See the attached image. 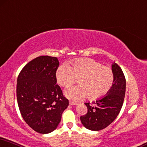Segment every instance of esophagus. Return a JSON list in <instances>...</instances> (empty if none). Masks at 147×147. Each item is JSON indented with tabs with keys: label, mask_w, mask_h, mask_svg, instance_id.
I'll return each instance as SVG.
<instances>
[{
	"label": "esophagus",
	"mask_w": 147,
	"mask_h": 147,
	"mask_svg": "<svg viewBox=\"0 0 147 147\" xmlns=\"http://www.w3.org/2000/svg\"><path fill=\"white\" fill-rule=\"evenodd\" d=\"M69 105H77L78 103H77V102H75L69 101Z\"/></svg>",
	"instance_id": "esophagus-1"
}]
</instances>
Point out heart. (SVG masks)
<instances>
[{"instance_id":"obj_1","label":"heart","mask_w":147,"mask_h":147,"mask_svg":"<svg viewBox=\"0 0 147 147\" xmlns=\"http://www.w3.org/2000/svg\"><path fill=\"white\" fill-rule=\"evenodd\" d=\"M71 63L61 65L56 70L57 82L62 86H68L77 82L80 85L69 86L65 95L74 101L88 96L90 100L101 98L112 86L114 74L110 67L91 59H78Z\"/></svg>"}]
</instances>
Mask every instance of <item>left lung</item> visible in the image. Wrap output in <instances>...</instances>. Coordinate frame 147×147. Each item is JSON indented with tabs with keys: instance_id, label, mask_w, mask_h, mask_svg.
Listing matches in <instances>:
<instances>
[{
	"instance_id": "left-lung-1",
	"label": "left lung",
	"mask_w": 147,
	"mask_h": 147,
	"mask_svg": "<svg viewBox=\"0 0 147 147\" xmlns=\"http://www.w3.org/2000/svg\"><path fill=\"white\" fill-rule=\"evenodd\" d=\"M114 81L105 96L94 102V106L86 102L88 112L80 120L86 128L98 131L113 122L122 107L125 93V79L121 67L115 62L111 65Z\"/></svg>"
}]
</instances>
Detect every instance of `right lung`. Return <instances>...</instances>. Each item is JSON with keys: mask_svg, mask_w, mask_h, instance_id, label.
Instances as JSON below:
<instances>
[{"mask_svg": "<svg viewBox=\"0 0 147 147\" xmlns=\"http://www.w3.org/2000/svg\"><path fill=\"white\" fill-rule=\"evenodd\" d=\"M57 57H36L24 66L17 81V99L24 121L36 132L49 134L61 119L69 100L56 84Z\"/></svg>", "mask_w": 147, "mask_h": 147, "instance_id": "obj_1", "label": "right lung"}]
</instances>
